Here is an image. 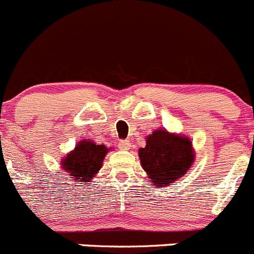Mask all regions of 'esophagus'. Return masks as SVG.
<instances>
[{"mask_svg":"<svg viewBox=\"0 0 254 254\" xmlns=\"http://www.w3.org/2000/svg\"><path fill=\"white\" fill-rule=\"evenodd\" d=\"M131 148V143L129 140H120L119 141V149L120 150H129Z\"/></svg>","mask_w":254,"mask_h":254,"instance_id":"obj_1","label":"esophagus"}]
</instances>
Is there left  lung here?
I'll list each match as a JSON object with an SVG mask.
<instances>
[{
    "instance_id": "1",
    "label": "left lung",
    "mask_w": 254,
    "mask_h": 254,
    "mask_svg": "<svg viewBox=\"0 0 254 254\" xmlns=\"http://www.w3.org/2000/svg\"><path fill=\"white\" fill-rule=\"evenodd\" d=\"M193 151L189 138L158 129L146 138L145 148L139 149V158L151 183L164 187L188 172L194 162Z\"/></svg>"
}]
</instances>
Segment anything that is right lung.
I'll return each mask as SVG.
<instances>
[{"label":"right lung","instance_id":"obj_1","mask_svg":"<svg viewBox=\"0 0 254 254\" xmlns=\"http://www.w3.org/2000/svg\"><path fill=\"white\" fill-rule=\"evenodd\" d=\"M108 151L105 145H96L91 140H81L61 160V165L76 181L91 182L103 167V160Z\"/></svg>","mask_w":254,"mask_h":254}]
</instances>
